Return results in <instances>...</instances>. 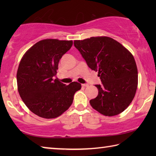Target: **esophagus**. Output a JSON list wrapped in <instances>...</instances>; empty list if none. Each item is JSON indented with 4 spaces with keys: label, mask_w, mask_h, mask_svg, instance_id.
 Listing matches in <instances>:
<instances>
[{
    "label": "esophagus",
    "mask_w": 156,
    "mask_h": 156,
    "mask_svg": "<svg viewBox=\"0 0 156 156\" xmlns=\"http://www.w3.org/2000/svg\"><path fill=\"white\" fill-rule=\"evenodd\" d=\"M82 86L84 87H88V84H82Z\"/></svg>",
    "instance_id": "esophagus-1"
}]
</instances>
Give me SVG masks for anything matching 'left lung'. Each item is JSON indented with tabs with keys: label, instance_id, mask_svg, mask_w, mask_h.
Returning <instances> with one entry per match:
<instances>
[{
	"label": "left lung",
	"instance_id": "8db88e82",
	"mask_svg": "<svg viewBox=\"0 0 156 156\" xmlns=\"http://www.w3.org/2000/svg\"><path fill=\"white\" fill-rule=\"evenodd\" d=\"M88 66L98 72L101 84L98 94L90 101L92 107L102 115L112 117L124 111L133 101L137 90L138 72L131 52L108 37H92L75 40Z\"/></svg>",
	"mask_w": 156,
	"mask_h": 156
}]
</instances>
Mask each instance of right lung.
Segmentation results:
<instances>
[{
    "instance_id": "right-lung-1",
    "label": "right lung",
    "mask_w": 156,
    "mask_h": 156,
    "mask_svg": "<svg viewBox=\"0 0 156 156\" xmlns=\"http://www.w3.org/2000/svg\"><path fill=\"white\" fill-rule=\"evenodd\" d=\"M73 41L47 39L36 43L23 56L16 73L18 91L23 102L34 114L54 119L67 111L81 84L66 85L58 79V63Z\"/></svg>"
}]
</instances>
